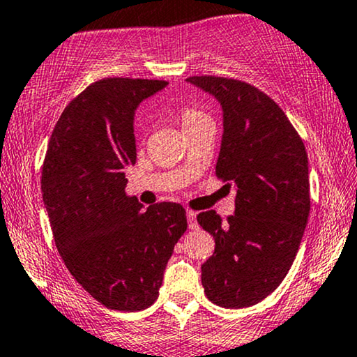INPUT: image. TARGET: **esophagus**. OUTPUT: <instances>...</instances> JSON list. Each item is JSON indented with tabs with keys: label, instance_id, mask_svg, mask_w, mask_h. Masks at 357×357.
Here are the masks:
<instances>
[{
	"label": "esophagus",
	"instance_id": "esophagus-1",
	"mask_svg": "<svg viewBox=\"0 0 357 357\" xmlns=\"http://www.w3.org/2000/svg\"><path fill=\"white\" fill-rule=\"evenodd\" d=\"M188 217V225H190V229H197L198 223H197V211H188L186 213Z\"/></svg>",
	"mask_w": 357,
	"mask_h": 357
}]
</instances>
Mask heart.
Returning <instances> with one entry per match:
<instances>
[{
	"label": "heart",
	"mask_w": 357,
	"mask_h": 357,
	"mask_svg": "<svg viewBox=\"0 0 357 357\" xmlns=\"http://www.w3.org/2000/svg\"><path fill=\"white\" fill-rule=\"evenodd\" d=\"M176 116H178L179 123H181V127L185 128V132H190L191 128L198 127V125L203 123V121L211 120L210 116L203 112V109H199L197 107H191V105H186V107L178 108Z\"/></svg>",
	"instance_id": "b5f03b06"
}]
</instances>
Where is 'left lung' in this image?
I'll use <instances>...</instances> for the list:
<instances>
[{
    "label": "left lung",
    "instance_id": "8db88e82",
    "mask_svg": "<svg viewBox=\"0 0 357 357\" xmlns=\"http://www.w3.org/2000/svg\"><path fill=\"white\" fill-rule=\"evenodd\" d=\"M186 81L222 105L215 174L236 186V211L225 223L215 210L197 217L215 238L202 283L218 307H250L280 287L298 252L310 213L307 151L283 109L261 89L218 76Z\"/></svg>",
    "mask_w": 357,
    "mask_h": 357
}]
</instances>
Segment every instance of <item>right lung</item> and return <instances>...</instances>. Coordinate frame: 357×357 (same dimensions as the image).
I'll return each instance as SVG.
<instances>
[{"label":"right lung","instance_id":"add662e5","mask_svg":"<svg viewBox=\"0 0 357 357\" xmlns=\"http://www.w3.org/2000/svg\"><path fill=\"white\" fill-rule=\"evenodd\" d=\"M166 81L105 77L64 108L42 167V197L66 268L93 298L139 312L159 296L164 269L186 232V211L142 210L123 169L137 159L134 115Z\"/></svg>","mask_w":357,"mask_h":357}]
</instances>
